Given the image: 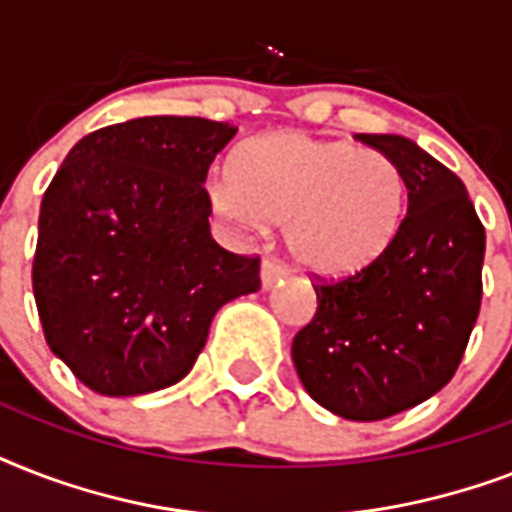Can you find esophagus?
<instances>
[{
	"label": "esophagus",
	"instance_id": "esophagus-1",
	"mask_svg": "<svg viewBox=\"0 0 512 512\" xmlns=\"http://www.w3.org/2000/svg\"><path fill=\"white\" fill-rule=\"evenodd\" d=\"M289 268L281 260H276V257H265L263 265H260V284H263V289L273 287L276 281L281 279V276H287Z\"/></svg>",
	"mask_w": 512,
	"mask_h": 512
}]
</instances>
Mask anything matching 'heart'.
I'll return each mask as SVG.
<instances>
[{
	"label": "heart",
	"instance_id": "1",
	"mask_svg": "<svg viewBox=\"0 0 512 512\" xmlns=\"http://www.w3.org/2000/svg\"><path fill=\"white\" fill-rule=\"evenodd\" d=\"M209 199L217 215L241 228L284 223L297 263L340 279L366 271L396 244L409 185L377 148L273 132L236 151L231 175L212 180Z\"/></svg>",
	"mask_w": 512,
	"mask_h": 512
}]
</instances>
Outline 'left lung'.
Wrapping results in <instances>:
<instances>
[{
    "instance_id": "obj_1",
    "label": "left lung",
    "mask_w": 512,
    "mask_h": 512,
    "mask_svg": "<svg viewBox=\"0 0 512 512\" xmlns=\"http://www.w3.org/2000/svg\"><path fill=\"white\" fill-rule=\"evenodd\" d=\"M409 185L396 244L366 271L316 276V313L292 340L305 390L345 420L374 422L452 380L481 311L486 231L465 183L401 135H356Z\"/></svg>"
}]
</instances>
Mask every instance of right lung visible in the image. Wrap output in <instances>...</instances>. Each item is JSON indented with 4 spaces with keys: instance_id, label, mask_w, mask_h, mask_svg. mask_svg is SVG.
<instances>
[{
    "instance_id": "right-lung-1",
    "label": "right lung",
    "mask_w": 512,
    "mask_h": 512,
    "mask_svg": "<svg viewBox=\"0 0 512 512\" xmlns=\"http://www.w3.org/2000/svg\"><path fill=\"white\" fill-rule=\"evenodd\" d=\"M236 127L143 116L84 135L39 209L34 300L44 340L103 396L191 372L220 305L260 289V257L209 236L204 188Z\"/></svg>"
}]
</instances>
